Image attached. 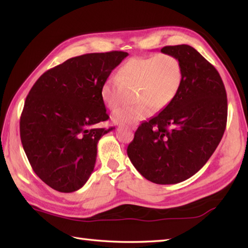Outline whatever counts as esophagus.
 Segmentation results:
<instances>
[{"label": "esophagus", "mask_w": 248, "mask_h": 248, "mask_svg": "<svg viewBox=\"0 0 248 248\" xmlns=\"http://www.w3.org/2000/svg\"><path fill=\"white\" fill-rule=\"evenodd\" d=\"M124 129H127V130H129V131H133L134 130V128H131V127H124Z\"/></svg>", "instance_id": "34e87169"}]
</instances>
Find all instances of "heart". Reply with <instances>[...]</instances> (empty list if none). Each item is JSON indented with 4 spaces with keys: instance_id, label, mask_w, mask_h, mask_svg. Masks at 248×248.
Returning <instances> with one entry per match:
<instances>
[{
    "instance_id": "obj_1",
    "label": "heart",
    "mask_w": 248,
    "mask_h": 248,
    "mask_svg": "<svg viewBox=\"0 0 248 248\" xmlns=\"http://www.w3.org/2000/svg\"><path fill=\"white\" fill-rule=\"evenodd\" d=\"M183 77L182 62L172 54L131 57L119 68L117 77L103 82L101 97L108 107L114 108L123 99L124 87H135V102L116 108L112 114L116 124H135L154 110L165 109L180 92Z\"/></svg>"
}]
</instances>
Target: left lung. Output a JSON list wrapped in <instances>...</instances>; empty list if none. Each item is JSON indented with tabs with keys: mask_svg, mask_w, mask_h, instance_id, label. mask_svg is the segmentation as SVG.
I'll return each mask as SVG.
<instances>
[{
	"mask_svg": "<svg viewBox=\"0 0 248 248\" xmlns=\"http://www.w3.org/2000/svg\"><path fill=\"white\" fill-rule=\"evenodd\" d=\"M161 52L181 61V89L140 125L127 152L147 180L175 184L195 175L217 149L227 124V93L218 71L193 46H167Z\"/></svg>",
	"mask_w": 248,
	"mask_h": 248,
	"instance_id": "left-lung-1",
	"label": "left lung"
}]
</instances>
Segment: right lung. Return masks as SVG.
<instances>
[{"label":"right lung","instance_id":"add662e5","mask_svg":"<svg viewBox=\"0 0 248 248\" xmlns=\"http://www.w3.org/2000/svg\"><path fill=\"white\" fill-rule=\"evenodd\" d=\"M129 54L123 51L72 57L46 71L25 99L20 138L35 173L55 191H78L96 164L97 144L114 128L108 120L101 86Z\"/></svg>","mask_w":248,"mask_h":248}]
</instances>
